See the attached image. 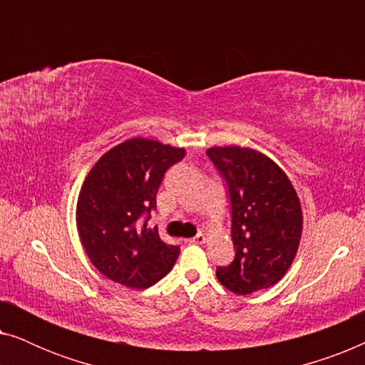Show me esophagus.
I'll return each instance as SVG.
<instances>
[{"label":"esophagus","instance_id":"esophagus-1","mask_svg":"<svg viewBox=\"0 0 365 365\" xmlns=\"http://www.w3.org/2000/svg\"><path fill=\"white\" fill-rule=\"evenodd\" d=\"M206 241H207V239H206V234H202V232H199L196 237L189 239V242H192V244H204Z\"/></svg>","mask_w":365,"mask_h":365}]
</instances>
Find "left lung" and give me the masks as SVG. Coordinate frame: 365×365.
Masks as SVG:
<instances>
[{
    "instance_id": "left-lung-1",
    "label": "left lung",
    "mask_w": 365,
    "mask_h": 365,
    "mask_svg": "<svg viewBox=\"0 0 365 365\" xmlns=\"http://www.w3.org/2000/svg\"><path fill=\"white\" fill-rule=\"evenodd\" d=\"M207 156L226 178L232 209L234 261L217 281L239 296L272 287L296 259L302 236L301 201L276 161L252 148L212 146Z\"/></svg>"
}]
</instances>
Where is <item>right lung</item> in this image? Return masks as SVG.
<instances>
[{
	"instance_id": "right-lung-1",
	"label": "right lung",
	"mask_w": 365,
	"mask_h": 365,
	"mask_svg": "<svg viewBox=\"0 0 365 365\" xmlns=\"http://www.w3.org/2000/svg\"><path fill=\"white\" fill-rule=\"evenodd\" d=\"M186 154L184 148L131 138L94 163L76 204V226L89 261L103 276L129 289H146L171 271L179 247L158 227L138 219L156 207L164 173Z\"/></svg>"
}]
</instances>
